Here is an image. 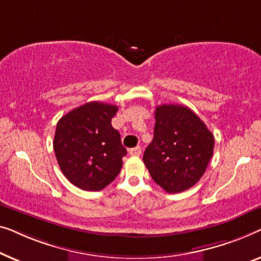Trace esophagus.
<instances>
[{
	"label": "esophagus",
	"instance_id": "34e87169",
	"mask_svg": "<svg viewBox=\"0 0 261 261\" xmlns=\"http://www.w3.org/2000/svg\"><path fill=\"white\" fill-rule=\"evenodd\" d=\"M142 153L141 146H136V148H132L129 150V155L131 156H139Z\"/></svg>",
	"mask_w": 261,
	"mask_h": 261
}]
</instances>
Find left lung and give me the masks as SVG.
I'll list each match as a JSON object with an SVG mask.
<instances>
[{
    "instance_id": "left-lung-1",
    "label": "left lung",
    "mask_w": 261,
    "mask_h": 261,
    "mask_svg": "<svg viewBox=\"0 0 261 261\" xmlns=\"http://www.w3.org/2000/svg\"><path fill=\"white\" fill-rule=\"evenodd\" d=\"M152 142L143 162L153 181L167 193H181L202 177L213 156L214 136L192 110L160 105L155 111Z\"/></svg>"
}]
</instances>
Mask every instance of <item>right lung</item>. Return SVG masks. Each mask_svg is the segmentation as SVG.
<instances>
[{
    "instance_id": "right-lung-1",
    "label": "right lung",
    "mask_w": 261,
    "mask_h": 261,
    "mask_svg": "<svg viewBox=\"0 0 261 261\" xmlns=\"http://www.w3.org/2000/svg\"><path fill=\"white\" fill-rule=\"evenodd\" d=\"M117 111L115 105L91 101L59 119L54 152L62 174L80 189L99 192L122 169L126 149L111 125Z\"/></svg>"
}]
</instances>
